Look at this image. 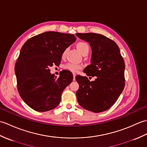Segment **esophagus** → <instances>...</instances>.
Instances as JSON below:
<instances>
[{"instance_id":"obj_1","label":"esophagus","mask_w":147,"mask_h":147,"mask_svg":"<svg viewBox=\"0 0 147 147\" xmlns=\"http://www.w3.org/2000/svg\"><path fill=\"white\" fill-rule=\"evenodd\" d=\"M73 80L74 81V80H75V77H76V74L75 73H73Z\"/></svg>"}]
</instances>
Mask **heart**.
Masks as SVG:
<instances>
[{
    "instance_id": "obj_1",
    "label": "heart",
    "mask_w": 147,
    "mask_h": 147,
    "mask_svg": "<svg viewBox=\"0 0 147 147\" xmlns=\"http://www.w3.org/2000/svg\"><path fill=\"white\" fill-rule=\"evenodd\" d=\"M76 48L78 50L79 52L81 54H83L84 53H88L89 51V46L88 43L84 42H80L76 44ZM65 53H66V51H64V52L62 53V57H64ZM82 65L77 63H74V62H69V63L65 64L64 65V67L65 69L67 71H69L73 73H76V72L80 70L82 68Z\"/></svg>"
}]
</instances>
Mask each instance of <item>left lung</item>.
<instances>
[{"mask_svg": "<svg viewBox=\"0 0 147 147\" xmlns=\"http://www.w3.org/2000/svg\"><path fill=\"white\" fill-rule=\"evenodd\" d=\"M78 38L89 43L92 48L90 62L83 72L88 76H76L79 84L76 92L79 104L96 113L107 111L117 101L124 88L125 64L116 43L101 34L76 33Z\"/></svg>", "mask_w": 147, "mask_h": 147, "instance_id": "obj_1", "label": "left lung"}]
</instances>
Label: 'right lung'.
<instances>
[{"instance_id": "right-lung-1", "label": "right lung", "mask_w": 147, "mask_h": 147, "mask_svg": "<svg viewBox=\"0 0 147 147\" xmlns=\"http://www.w3.org/2000/svg\"><path fill=\"white\" fill-rule=\"evenodd\" d=\"M76 40L73 34L47 32L28 40L22 47L14 68L18 90L33 110L46 112L59 104L73 76L62 70L57 78L50 67L60 64L62 53Z\"/></svg>"}]
</instances>
